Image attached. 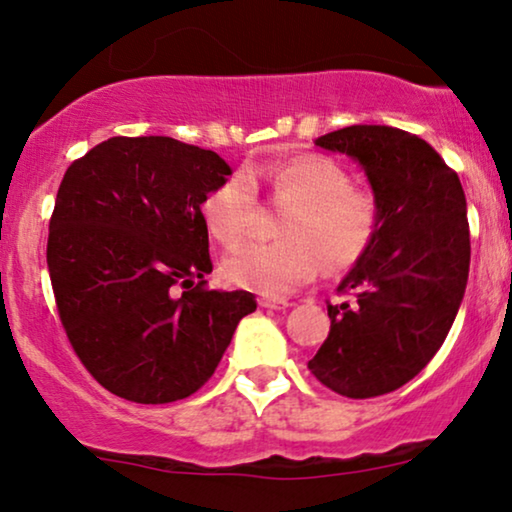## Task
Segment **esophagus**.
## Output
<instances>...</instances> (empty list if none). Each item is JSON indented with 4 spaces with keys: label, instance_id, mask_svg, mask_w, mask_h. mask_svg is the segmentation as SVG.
<instances>
[{
    "label": "esophagus",
    "instance_id": "1",
    "mask_svg": "<svg viewBox=\"0 0 512 512\" xmlns=\"http://www.w3.org/2000/svg\"><path fill=\"white\" fill-rule=\"evenodd\" d=\"M258 305L265 307V310H286V307H291L289 300L284 298H258Z\"/></svg>",
    "mask_w": 512,
    "mask_h": 512
}]
</instances>
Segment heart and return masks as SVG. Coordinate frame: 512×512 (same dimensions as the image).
<instances>
[{
	"instance_id": "heart-1",
	"label": "heart",
	"mask_w": 512,
	"mask_h": 512,
	"mask_svg": "<svg viewBox=\"0 0 512 512\" xmlns=\"http://www.w3.org/2000/svg\"><path fill=\"white\" fill-rule=\"evenodd\" d=\"M268 179L272 200L291 207L279 228L284 240L247 242L223 263L228 282L279 298L319 275L352 270L373 247L382 226L380 198L354 186L338 160L305 153L270 172H235L202 200L207 230L223 247L251 233L258 214L256 181Z\"/></svg>"
}]
</instances>
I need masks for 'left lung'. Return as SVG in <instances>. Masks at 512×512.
Instances as JSON below:
<instances>
[{"label":"left lung","instance_id":"obj_1","mask_svg":"<svg viewBox=\"0 0 512 512\" xmlns=\"http://www.w3.org/2000/svg\"><path fill=\"white\" fill-rule=\"evenodd\" d=\"M356 158L382 205L373 247L328 303L331 331L307 368L335 394L375 398L422 373L450 333L468 282L471 233L457 172L412 132L349 125L314 139Z\"/></svg>","mask_w":512,"mask_h":512}]
</instances>
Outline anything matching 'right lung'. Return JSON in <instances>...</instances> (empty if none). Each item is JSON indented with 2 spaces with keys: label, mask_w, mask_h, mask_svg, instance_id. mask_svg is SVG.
Segmentation results:
<instances>
[{
  "label": "right lung",
  "mask_w": 512,
  "mask_h": 512,
  "mask_svg": "<svg viewBox=\"0 0 512 512\" xmlns=\"http://www.w3.org/2000/svg\"><path fill=\"white\" fill-rule=\"evenodd\" d=\"M228 174L214 151L172 137H111L62 177L46 247L55 305L88 373L125 401L195 394L256 310L254 293L205 282L200 207Z\"/></svg>",
  "instance_id": "obj_1"
}]
</instances>
